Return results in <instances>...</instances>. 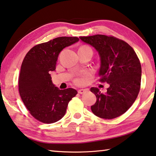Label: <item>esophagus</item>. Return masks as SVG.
<instances>
[{"label":"esophagus","mask_w":156,"mask_h":156,"mask_svg":"<svg viewBox=\"0 0 156 156\" xmlns=\"http://www.w3.org/2000/svg\"><path fill=\"white\" fill-rule=\"evenodd\" d=\"M87 91V90H85V89H80V90H79L78 91V92L79 94H84L85 92H86V91Z\"/></svg>","instance_id":"34e87169"}]
</instances>
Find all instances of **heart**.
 Listing matches in <instances>:
<instances>
[{"label":"heart","mask_w":156,"mask_h":156,"mask_svg":"<svg viewBox=\"0 0 156 156\" xmlns=\"http://www.w3.org/2000/svg\"><path fill=\"white\" fill-rule=\"evenodd\" d=\"M85 51L92 52V49L91 48V47H90L87 45L81 46L78 49V51ZM74 82H75V83H76V84H83L84 83V80L81 78H78L75 79Z\"/></svg>","instance_id":"obj_1"}]
</instances>
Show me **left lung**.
<instances>
[{"mask_svg": "<svg viewBox=\"0 0 156 156\" xmlns=\"http://www.w3.org/2000/svg\"><path fill=\"white\" fill-rule=\"evenodd\" d=\"M80 39L98 52V81L109 85L105 94L97 87L90 89L96 96L91 111L105 119L119 117L131 107L140 92L142 67L137 54L128 43L113 36L95 34Z\"/></svg>", "mask_w": 156, "mask_h": 156, "instance_id": "1", "label": "left lung"}]
</instances>
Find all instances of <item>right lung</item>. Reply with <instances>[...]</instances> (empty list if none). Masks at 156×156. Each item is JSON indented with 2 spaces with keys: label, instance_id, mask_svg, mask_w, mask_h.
<instances>
[{
  "label": "right lung",
  "instance_id": "1",
  "mask_svg": "<svg viewBox=\"0 0 156 156\" xmlns=\"http://www.w3.org/2000/svg\"><path fill=\"white\" fill-rule=\"evenodd\" d=\"M79 41L76 37H60L37 44L25 56L19 77V94L33 117L53 123L65 116L68 103L78 92L72 88L60 90L52 83L59 53Z\"/></svg>",
  "mask_w": 156,
  "mask_h": 156
}]
</instances>
